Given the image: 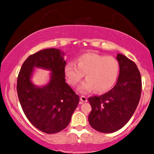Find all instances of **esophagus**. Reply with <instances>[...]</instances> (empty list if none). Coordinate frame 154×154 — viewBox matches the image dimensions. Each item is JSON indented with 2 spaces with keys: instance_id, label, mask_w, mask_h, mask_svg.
I'll list each match as a JSON object with an SVG mask.
<instances>
[{
  "instance_id": "obj_1",
  "label": "esophagus",
  "mask_w": 154,
  "mask_h": 154,
  "mask_svg": "<svg viewBox=\"0 0 154 154\" xmlns=\"http://www.w3.org/2000/svg\"><path fill=\"white\" fill-rule=\"evenodd\" d=\"M80 101L81 102H82V103H86V102L87 101V97L85 96H80Z\"/></svg>"
}]
</instances>
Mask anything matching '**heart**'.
I'll return each instance as SVG.
<instances>
[{"label":"heart","mask_w":154,"mask_h":154,"mask_svg":"<svg viewBox=\"0 0 154 154\" xmlns=\"http://www.w3.org/2000/svg\"><path fill=\"white\" fill-rule=\"evenodd\" d=\"M65 75L68 82L75 86L86 74V80L79 85L81 93L94 89L102 93L113 86L118 76L119 64L114 58L95 54H86L78 58L77 64L70 62L66 65Z\"/></svg>","instance_id":"b5f03b06"}]
</instances>
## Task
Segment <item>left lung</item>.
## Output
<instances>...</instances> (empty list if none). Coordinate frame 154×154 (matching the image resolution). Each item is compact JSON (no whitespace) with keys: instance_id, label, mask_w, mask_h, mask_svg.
Instances as JSON below:
<instances>
[{"instance_id":"8db88e82","label":"left lung","mask_w":154,"mask_h":154,"mask_svg":"<svg viewBox=\"0 0 154 154\" xmlns=\"http://www.w3.org/2000/svg\"><path fill=\"white\" fill-rule=\"evenodd\" d=\"M120 74L116 84L107 93L91 96L89 122L102 133H113L123 127L133 116L142 91L140 73L137 65L122 54H118Z\"/></svg>"}]
</instances>
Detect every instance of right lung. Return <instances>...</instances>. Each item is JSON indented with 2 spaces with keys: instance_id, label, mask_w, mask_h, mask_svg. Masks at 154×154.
<instances>
[{
  "instance_id": "right-lung-1",
  "label": "right lung",
  "mask_w": 154,
  "mask_h": 154,
  "mask_svg": "<svg viewBox=\"0 0 154 154\" xmlns=\"http://www.w3.org/2000/svg\"><path fill=\"white\" fill-rule=\"evenodd\" d=\"M62 55L60 50L55 48L32 54L23 63L17 79L18 97L25 115L36 128L49 134L67 127L80 100L65 82L67 63ZM35 66L53 72L46 86L36 87L30 80Z\"/></svg>"
}]
</instances>
